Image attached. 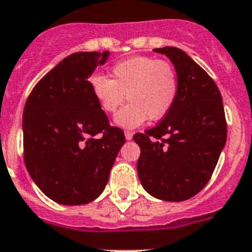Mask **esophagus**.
<instances>
[{"label": "esophagus", "mask_w": 252, "mask_h": 252, "mask_svg": "<svg viewBox=\"0 0 252 252\" xmlns=\"http://www.w3.org/2000/svg\"><path fill=\"white\" fill-rule=\"evenodd\" d=\"M124 136H126V139L130 141V139L133 138V132H130V130H126V133H124Z\"/></svg>", "instance_id": "obj_1"}]
</instances>
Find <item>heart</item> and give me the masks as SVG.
Here are the masks:
<instances>
[{
  "mask_svg": "<svg viewBox=\"0 0 252 252\" xmlns=\"http://www.w3.org/2000/svg\"><path fill=\"white\" fill-rule=\"evenodd\" d=\"M113 77L94 74L91 91L106 114L115 113L122 128H136L147 119L156 122L172 110L178 96V75L170 63L150 56H133L113 66Z\"/></svg>",
  "mask_w": 252,
  "mask_h": 252,
  "instance_id": "b5f03b06",
  "label": "heart"
}]
</instances>
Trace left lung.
Returning a JSON list of instances; mask_svg holds the SVG:
<instances>
[{
    "instance_id": "obj_1",
    "label": "left lung",
    "mask_w": 252,
    "mask_h": 252,
    "mask_svg": "<svg viewBox=\"0 0 252 252\" xmlns=\"http://www.w3.org/2000/svg\"><path fill=\"white\" fill-rule=\"evenodd\" d=\"M174 65L178 96L158 126L137 133V172L151 196L185 201L208 185L227 141L223 100L209 74L177 47L155 48Z\"/></svg>"
}]
</instances>
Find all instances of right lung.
Returning a JSON list of instances; mask_svg holds the SVG:
<instances>
[{
	"label": "right lung",
	"mask_w": 252,
	"mask_h": 252,
	"mask_svg": "<svg viewBox=\"0 0 252 252\" xmlns=\"http://www.w3.org/2000/svg\"><path fill=\"white\" fill-rule=\"evenodd\" d=\"M110 52H75L33 88L23 114L24 161L32 179L61 205H84L102 193L126 143L109 124L88 78Z\"/></svg>",
	"instance_id": "add662e5"
}]
</instances>
